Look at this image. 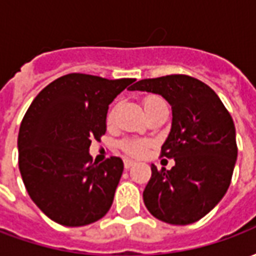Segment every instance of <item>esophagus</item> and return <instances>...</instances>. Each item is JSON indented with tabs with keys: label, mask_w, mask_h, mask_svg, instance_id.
Returning a JSON list of instances; mask_svg holds the SVG:
<instances>
[{
	"label": "esophagus",
	"mask_w": 256,
	"mask_h": 256,
	"mask_svg": "<svg viewBox=\"0 0 256 256\" xmlns=\"http://www.w3.org/2000/svg\"><path fill=\"white\" fill-rule=\"evenodd\" d=\"M123 163H124V168H130V167L136 164V162L130 160V159H124V160H123Z\"/></svg>",
	"instance_id": "34e87169"
}]
</instances>
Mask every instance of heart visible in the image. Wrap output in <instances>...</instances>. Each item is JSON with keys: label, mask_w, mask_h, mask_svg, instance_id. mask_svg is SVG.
<instances>
[{"label": "heart", "mask_w": 256, "mask_h": 256, "mask_svg": "<svg viewBox=\"0 0 256 256\" xmlns=\"http://www.w3.org/2000/svg\"><path fill=\"white\" fill-rule=\"evenodd\" d=\"M162 98L156 97V96H148L144 98V106H148L150 104H156V102H160ZM114 118V111H111L108 114V120H111ZM148 146H150V142L145 141V140H128L122 144V148L124 150L126 154L132 156H136V158H141L146 154L148 150Z\"/></svg>", "instance_id": "b5f03b06"}]
</instances>
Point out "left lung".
I'll use <instances>...</instances> for the list:
<instances>
[{"instance_id":"left-lung-1","label":"left lung","mask_w":256,"mask_h":256,"mask_svg":"<svg viewBox=\"0 0 256 256\" xmlns=\"http://www.w3.org/2000/svg\"><path fill=\"white\" fill-rule=\"evenodd\" d=\"M128 90L162 96L172 106L170 133L162 156L174 158L172 170L150 166L142 193L145 207L158 220L189 225L220 203L230 185L237 160L236 128L210 86L188 75L142 79Z\"/></svg>"}]
</instances>
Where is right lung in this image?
<instances>
[{
    "mask_svg": "<svg viewBox=\"0 0 256 256\" xmlns=\"http://www.w3.org/2000/svg\"><path fill=\"white\" fill-rule=\"evenodd\" d=\"M133 82L68 74L42 89L26 112L20 174L31 200L60 225H89L111 208L123 162L112 156L93 163L89 148L106 134L108 106Z\"/></svg>",
    "mask_w": 256,
    "mask_h": 256,
    "instance_id": "add662e5",
    "label": "right lung"
}]
</instances>
